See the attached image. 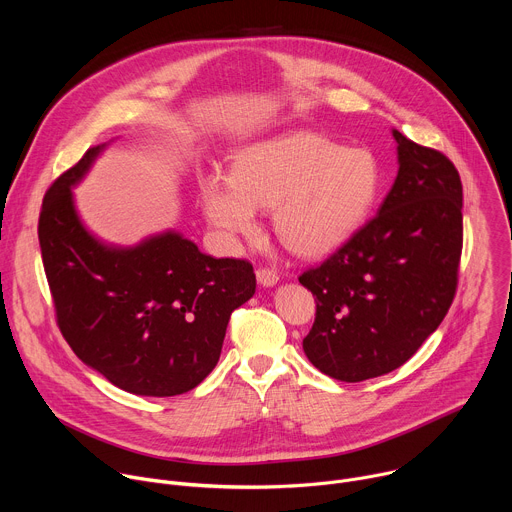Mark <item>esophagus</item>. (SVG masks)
Instances as JSON below:
<instances>
[{"label":"esophagus","mask_w":512,"mask_h":512,"mask_svg":"<svg viewBox=\"0 0 512 512\" xmlns=\"http://www.w3.org/2000/svg\"><path fill=\"white\" fill-rule=\"evenodd\" d=\"M257 281H259V285H263V287H273V285L279 281V275H277L275 269L259 267V269H257Z\"/></svg>","instance_id":"esophagus-1"}]
</instances>
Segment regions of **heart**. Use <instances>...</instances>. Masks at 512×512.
I'll list each match as a JSON object with an SVG mask.
<instances>
[{
    "label": "heart",
    "mask_w": 512,
    "mask_h": 512,
    "mask_svg": "<svg viewBox=\"0 0 512 512\" xmlns=\"http://www.w3.org/2000/svg\"><path fill=\"white\" fill-rule=\"evenodd\" d=\"M381 166L364 148H344L314 131H289L245 145L231 174L200 178V202L223 237H255L259 210L273 208L277 239L300 257L342 247L373 212Z\"/></svg>",
    "instance_id": "obj_1"
}]
</instances>
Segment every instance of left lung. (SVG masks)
I'll return each mask as SVG.
<instances>
[{
	"label": "left lung",
	"mask_w": 512,
	"mask_h": 512,
	"mask_svg": "<svg viewBox=\"0 0 512 512\" xmlns=\"http://www.w3.org/2000/svg\"><path fill=\"white\" fill-rule=\"evenodd\" d=\"M399 172L379 214L320 267L304 352L324 375L358 383L407 362L446 318L462 255V182L437 150L393 129Z\"/></svg>",
	"instance_id": "8db88e82"
}]
</instances>
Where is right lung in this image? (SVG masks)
<instances>
[{"label": "right lung", "mask_w": 512, "mask_h": 512, "mask_svg": "<svg viewBox=\"0 0 512 512\" xmlns=\"http://www.w3.org/2000/svg\"><path fill=\"white\" fill-rule=\"evenodd\" d=\"M103 150L91 148L42 202L38 239L58 328L115 387L143 397L188 393L216 367L231 314L253 298V265L204 255L176 231L133 247L97 239L72 188Z\"/></svg>", "instance_id": "obj_1"}]
</instances>
